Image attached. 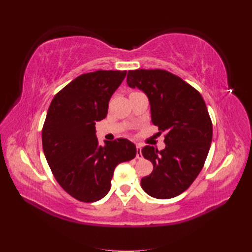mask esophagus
<instances>
[{
	"label": "esophagus",
	"instance_id": "obj_1",
	"mask_svg": "<svg viewBox=\"0 0 252 252\" xmlns=\"http://www.w3.org/2000/svg\"><path fill=\"white\" fill-rule=\"evenodd\" d=\"M142 158H143V156H142V148H141L140 145H136V158L141 159Z\"/></svg>",
	"mask_w": 252,
	"mask_h": 252
}]
</instances>
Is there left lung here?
I'll return each instance as SVG.
<instances>
[{"mask_svg":"<svg viewBox=\"0 0 252 252\" xmlns=\"http://www.w3.org/2000/svg\"><path fill=\"white\" fill-rule=\"evenodd\" d=\"M127 84L146 94L152 123L159 134L165 132L163 150L142 149L154 170L141 180V186L156 199L178 196L199 175L210 149L212 123L206 104L195 88L163 69L129 70Z\"/></svg>","mask_w":252,"mask_h":252,"instance_id":"1","label":"left lung"}]
</instances>
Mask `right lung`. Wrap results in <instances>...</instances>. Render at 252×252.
I'll list each match as a JSON object with an SVG mask.
<instances>
[{
    "instance_id": "obj_1",
    "label": "right lung",
    "mask_w": 252,
    "mask_h": 252,
    "mask_svg": "<svg viewBox=\"0 0 252 252\" xmlns=\"http://www.w3.org/2000/svg\"><path fill=\"white\" fill-rule=\"evenodd\" d=\"M126 71L96 70L79 75L52 98L42 129L45 158L53 177L74 199L93 203L109 192L116 167L136 156L135 145L120 138L98 145L95 123Z\"/></svg>"
}]
</instances>
